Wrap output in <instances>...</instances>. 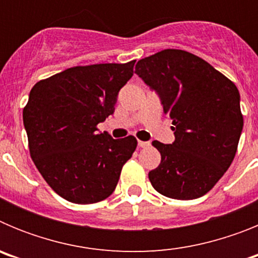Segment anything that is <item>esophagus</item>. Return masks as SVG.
Listing matches in <instances>:
<instances>
[{"label": "esophagus", "mask_w": 258, "mask_h": 258, "mask_svg": "<svg viewBox=\"0 0 258 258\" xmlns=\"http://www.w3.org/2000/svg\"><path fill=\"white\" fill-rule=\"evenodd\" d=\"M138 146H140V147H142V149H145V147H149L150 142H145V141H138Z\"/></svg>", "instance_id": "34e87169"}]
</instances>
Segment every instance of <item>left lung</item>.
<instances>
[{"label": "left lung", "instance_id": "obj_1", "mask_svg": "<svg viewBox=\"0 0 258 258\" xmlns=\"http://www.w3.org/2000/svg\"><path fill=\"white\" fill-rule=\"evenodd\" d=\"M136 74L159 98L172 120L175 140L154 141L161 161L149 173L166 198L206 195L231 165L243 131L235 84L208 61L183 50L166 49L138 60Z\"/></svg>", "mask_w": 258, "mask_h": 258}]
</instances>
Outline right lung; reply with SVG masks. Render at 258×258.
I'll return each instance as SVG.
<instances>
[{"instance_id":"obj_1","label":"right lung","mask_w":258,"mask_h":258,"mask_svg":"<svg viewBox=\"0 0 258 258\" xmlns=\"http://www.w3.org/2000/svg\"><path fill=\"white\" fill-rule=\"evenodd\" d=\"M136 60L74 67L38 81L23 109L29 152L59 197L93 204L115 191L137 140L99 133L97 125L115 112L120 89Z\"/></svg>"}]
</instances>
